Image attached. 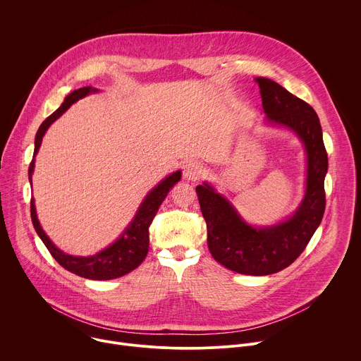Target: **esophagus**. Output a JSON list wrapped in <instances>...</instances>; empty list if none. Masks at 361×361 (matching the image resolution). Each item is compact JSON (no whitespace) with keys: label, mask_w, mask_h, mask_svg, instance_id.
<instances>
[{"label":"esophagus","mask_w":361,"mask_h":361,"mask_svg":"<svg viewBox=\"0 0 361 361\" xmlns=\"http://www.w3.org/2000/svg\"><path fill=\"white\" fill-rule=\"evenodd\" d=\"M202 174H204L202 166H201L200 163H195V161L188 163V164L184 167V171H183L184 178L188 180V181H197Z\"/></svg>","instance_id":"obj_1"}]
</instances>
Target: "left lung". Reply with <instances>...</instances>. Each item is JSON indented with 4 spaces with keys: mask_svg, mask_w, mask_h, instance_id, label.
<instances>
[{
    "mask_svg": "<svg viewBox=\"0 0 361 361\" xmlns=\"http://www.w3.org/2000/svg\"><path fill=\"white\" fill-rule=\"evenodd\" d=\"M255 81L267 120L291 128L305 145L307 190L301 205L287 221L257 230L245 224L231 204L209 184L197 185L195 191L214 260L240 274L267 276L295 262L320 226L326 209L329 160L313 107L270 78L257 77Z\"/></svg>",
    "mask_w": 361,
    "mask_h": 361,
    "instance_id": "1",
    "label": "left lung"
}]
</instances>
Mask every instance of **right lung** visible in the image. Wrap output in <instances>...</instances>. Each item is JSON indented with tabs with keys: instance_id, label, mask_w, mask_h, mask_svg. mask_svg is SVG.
I'll return each mask as SVG.
<instances>
[{
	"instance_id": "obj_1",
	"label": "right lung",
	"mask_w": 361,
	"mask_h": 361,
	"mask_svg": "<svg viewBox=\"0 0 361 361\" xmlns=\"http://www.w3.org/2000/svg\"><path fill=\"white\" fill-rule=\"evenodd\" d=\"M97 91L92 87H82L78 88L75 91H73L70 95L66 97L63 106L51 114L49 117H47L44 120V123L39 126L37 135H35V148H34V156L37 154L42 137L47 131V128L51 126V123H54L60 116H63V113H66V110H68V107L75 102L77 99L85 97L90 92ZM34 171V159L30 163L28 167V178L31 181V176ZM181 178V173L177 171L174 174H171L170 177H167L164 181H161L156 188H154L142 201L141 207L138 209L133 223L130 224V227L124 231V234L114 243L111 244L109 248L102 250L101 252L91 255V257H74V255H68L66 252H63L61 250H59L53 243L49 241V238L47 237V234L42 231L37 214H35V205H34V200L31 198V220H32V226L37 231V234L39 235V238L42 240V243L45 244V247L48 248L49 254L54 257L56 262L64 267L66 270L84 277V279H90V280H111V279H118L130 271H133L134 269H137L142 260L145 259V255L148 252V245H149V235H148V228L152 223V219L156 217L159 207L161 205V202L164 201V198L167 197V192L170 191V188Z\"/></svg>"
}]
</instances>
